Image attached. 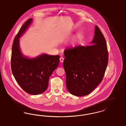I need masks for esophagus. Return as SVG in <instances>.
<instances>
[{
  "instance_id": "1",
  "label": "esophagus",
  "mask_w": 126,
  "mask_h": 126,
  "mask_svg": "<svg viewBox=\"0 0 126 126\" xmlns=\"http://www.w3.org/2000/svg\"><path fill=\"white\" fill-rule=\"evenodd\" d=\"M64 60V58L63 57H61L60 58V61L61 63H63Z\"/></svg>"
}]
</instances>
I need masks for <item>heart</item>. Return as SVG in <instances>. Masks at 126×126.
I'll use <instances>...</instances> for the list:
<instances>
[{
  "mask_svg": "<svg viewBox=\"0 0 126 126\" xmlns=\"http://www.w3.org/2000/svg\"><path fill=\"white\" fill-rule=\"evenodd\" d=\"M80 38H81V35H79V34L77 35V36H76V37H75V38L74 39V42H73V43H74L75 41H76V40H78L80 39Z\"/></svg>",
  "mask_w": 126,
  "mask_h": 126,
  "instance_id": "obj_1",
  "label": "heart"
}]
</instances>
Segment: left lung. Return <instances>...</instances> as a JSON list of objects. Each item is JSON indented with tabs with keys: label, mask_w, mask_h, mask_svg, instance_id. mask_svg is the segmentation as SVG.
Segmentation results:
<instances>
[{
	"label": "left lung",
	"mask_w": 126,
	"mask_h": 126,
	"mask_svg": "<svg viewBox=\"0 0 126 126\" xmlns=\"http://www.w3.org/2000/svg\"><path fill=\"white\" fill-rule=\"evenodd\" d=\"M91 45L64 51L63 65L67 89L77 96L87 95L102 82L108 62L107 44L96 25Z\"/></svg>",
	"instance_id": "8db88e82"
}]
</instances>
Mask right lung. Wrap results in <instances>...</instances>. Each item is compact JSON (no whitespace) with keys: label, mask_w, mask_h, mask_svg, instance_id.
Wrapping results in <instances>:
<instances>
[{"label":"right lung","mask_w":126,"mask_h":126,"mask_svg":"<svg viewBox=\"0 0 126 126\" xmlns=\"http://www.w3.org/2000/svg\"><path fill=\"white\" fill-rule=\"evenodd\" d=\"M32 21L30 18L23 24L14 39L12 49L11 69L16 80L26 93L37 95L44 92L48 86L50 76L58 67L60 55H40L28 58L22 55L19 38Z\"/></svg>","instance_id":"add662e5"}]
</instances>
